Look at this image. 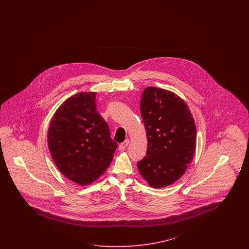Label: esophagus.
Here are the masks:
<instances>
[{
	"mask_svg": "<svg viewBox=\"0 0 249 249\" xmlns=\"http://www.w3.org/2000/svg\"><path fill=\"white\" fill-rule=\"evenodd\" d=\"M128 143H129V140H126L125 142H123L122 143L120 144V146H119V150L120 151H124L127 147H128Z\"/></svg>",
	"mask_w": 249,
	"mask_h": 249,
	"instance_id": "obj_1",
	"label": "esophagus"
}]
</instances>
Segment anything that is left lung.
Returning <instances> with one entry per match:
<instances>
[{"label": "left lung", "instance_id": "left-lung-1", "mask_svg": "<svg viewBox=\"0 0 249 249\" xmlns=\"http://www.w3.org/2000/svg\"><path fill=\"white\" fill-rule=\"evenodd\" d=\"M141 114L148 139L138 161L140 174L153 188L173 184L186 172L196 151V127L188 107L171 91L145 89Z\"/></svg>", "mask_w": 249, "mask_h": 249}]
</instances>
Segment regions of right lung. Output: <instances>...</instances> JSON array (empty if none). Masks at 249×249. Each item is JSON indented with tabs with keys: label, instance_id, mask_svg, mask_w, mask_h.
<instances>
[{
	"label": "right lung",
	"instance_id": "obj_1",
	"mask_svg": "<svg viewBox=\"0 0 249 249\" xmlns=\"http://www.w3.org/2000/svg\"><path fill=\"white\" fill-rule=\"evenodd\" d=\"M96 106L95 92L77 93L59 107L48 128V148L55 165L80 185L104 174L118 146Z\"/></svg>",
	"mask_w": 249,
	"mask_h": 249
}]
</instances>
